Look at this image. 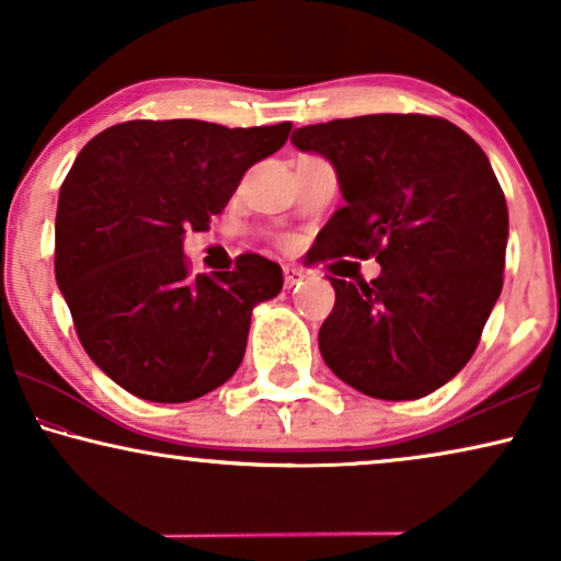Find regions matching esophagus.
Returning <instances> with one entry per match:
<instances>
[{
  "label": "esophagus",
  "mask_w": 561,
  "mask_h": 561,
  "mask_svg": "<svg viewBox=\"0 0 561 561\" xmlns=\"http://www.w3.org/2000/svg\"><path fill=\"white\" fill-rule=\"evenodd\" d=\"M283 275H286V288H294L304 280V271H301V267H296V265L283 267Z\"/></svg>",
  "instance_id": "esophagus-1"
}]
</instances>
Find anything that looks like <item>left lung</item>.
<instances>
[{
	"label": "left lung",
	"mask_w": 561,
	"mask_h": 561,
	"mask_svg": "<svg viewBox=\"0 0 561 561\" xmlns=\"http://www.w3.org/2000/svg\"><path fill=\"white\" fill-rule=\"evenodd\" d=\"M290 142L336 171L344 206L319 257H370V283L329 278L319 350L336 378L382 401L434 393L467 365L503 288L508 206L470 135L426 114L298 127Z\"/></svg>",
	"instance_id": "left-lung-1"
}]
</instances>
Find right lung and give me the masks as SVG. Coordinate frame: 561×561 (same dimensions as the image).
<instances>
[{"mask_svg": "<svg viewBox=\"0 0 561 561\" xmlns=\"http://www.w3.org/2000/svg\"><path fill=\"white\" fill-rule=\"evenodd\" d=\"M288 133L135 119L79 152L58 196L56 280L87 355L127 393L186 403L237 373L252 309L280 294L283 271L248 252L234 271L188 275L183 234L209 227Z\"/></svg>", "mask_w": 561, "mask_h": 561, "instance_id": "add662e5", "label": "right lung"}]
</instances>
